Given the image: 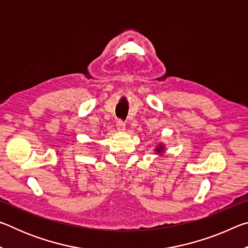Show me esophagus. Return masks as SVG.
Wrapping results in <instances>:
<instances>
[{
	"label": "esophagus",
	"mask_w": 248,
	"mask_h": 248,
	"mask_svg": "<svg viewBox=\"0 0 248 248\" xmlns=\"http://www.w3.org/2000/svg\"><path fill=\"white\" fill-rule=\"evenodd\" d=\"M117 129H118V131H124L125 130V124L124 123L123 120H118V123H117Z\"/></svg>",
	"instance_id": "34e87169"
}]
</instances>
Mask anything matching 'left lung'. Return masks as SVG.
Instances as JSON below:
<instances>
[{
	"mask_svg": "<svg viewBox=\"0 0 248 248\" xmlns=\"http://www.w3.org/2000/svg\"><path fill=\"white\" fill-rule=\"evenodd\" d=\"M155 152H156V154H159V155H163V153L165 152V146L163 143H158L156 145V148L154 149Z\"/></svg>",
	"mask_w": 248,
	"mask_h": 248,
	"instance_id": "8db88e82",
	"label": "left lung"
}]
</instances>
